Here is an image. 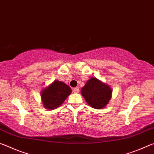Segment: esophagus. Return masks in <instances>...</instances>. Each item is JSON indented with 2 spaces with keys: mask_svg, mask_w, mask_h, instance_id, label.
<instances>
[{
  "mask_svg": "<svg viewBox=\"0 0 154 154\" xmlns=\"http://www.w3.org/2000/svg\"><path fill=\"white\" fill-rule=\"evenodd\" d=\"M73 92L75 93V94H78L79 92V87H75L73 89Z\"/></svg>",
  "mask_w": 154,
  "mask_h": 154,
  "instance_id": "1",
  "label": "esophagus"
}]
</instances>
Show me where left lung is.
Here are the masks:
<instances>
[{
  "label": "left lung",
  "instance_id": "obj_1",
  "mask_svg": "<svg viewBox=\"0 0 154 154\" xmlns=\"http://www.w3.org/2000/svg\"><path fill=\"white\" fill-rule=\"evenodd\" d=\"M81 94L90 106L102 109L109 102L112 90L108 85L95 78H91L81 89Z\"/></svg>",
  "mask_w": 154,
  "mask_h": 154
}]
</instances>
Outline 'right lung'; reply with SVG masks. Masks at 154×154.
<instances>
[{
    "instance_id": "add662e5",
    "label": "right lung",
    "mask_w": 154,
    "mask_h": 154,
    "mask_svg": "<svg viewBox=\"0 0 154 154\" xmlns=\"http://www.w3.org/2000/svg\"><path fill=\"white\" fill-rule=\"evenodd\" d=\"M71 93L72 89L68 85L59 80H54L41 92V97L44 108L54 110L59 107Z\"/></svg>"
}]
</instances>
